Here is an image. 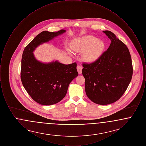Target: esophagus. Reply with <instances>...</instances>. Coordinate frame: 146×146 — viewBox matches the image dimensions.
Instances as JSON below:
<instances>
[{
	"label": "esophagus",
	"mask_w": 146,
	"mask_h": 146,
	"mask_svg": "<svg viewBox=\"0 0 146 146\" xmlns=\"http://www.w3.org/2000/svg\"><path fill=\"white\" fill-rule=\"evenodd\" d=\"M76 68H77V70H78V72L79 74H82V69H83L82 66H80V65H78V66H77Z\"/></svg>",
	"instance_id": "obj_1"
}]
</instances>
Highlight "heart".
Returning <instances> with one entry per match:
<instances>
[{"label":"heart","instance_id":"b5f03b06","mask_svg":"<svg viewBox=\"0 0 146 146\" xmlns=\"http://www.w3.org/2000/svg\"><path fill=\"white\" fill-rule=\"evenodd\" d=\"M104 42L98 40L92 35L83 36L74 42L72 45L73 50L76 52H84V60L88 62L96 61L104 49Z\"/></svg>","mask_w":146,"mask_h":146}]
</instances>
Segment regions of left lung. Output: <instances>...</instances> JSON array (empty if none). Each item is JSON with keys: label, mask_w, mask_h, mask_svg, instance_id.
Segmentation results:
<instances>
[{"label": "left lung", "mask_w": 146, "mask_h": 146, "mask_svg": "<svg viewBox=\"0 0 146 146\" xmlns=\"http://www.w3.org/2000/svg\"><path fill=\"white\" fill-rule=\"evenodd\" d=\"M111 39L108 49L92 62L83 63L87 96L95 103H114L123 96L132 79V60L123 42L110 31H103Z\"/></svg>", "instance_id": "1"}]
</instances>
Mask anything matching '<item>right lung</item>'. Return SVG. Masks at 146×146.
<instances>
[{
    "mask_svg": "<svg viewBox=\"0 0 146 146\" xmlns=\"http://www.w3.org/2000/svg\"><path fill=\"white\" fill-rule=\"evenodd\" d=\"M45 31L37 35L25 47L21 60V82L35 102L42 105L59 102L66 96L70 83L78 76L76 63L64 64L57 61L45 64L35 58L33 51L40 44L65 32Z\"/></svg>",
    "mask_w": 146,
    "mask_h": 146,
    "instance_id": "obj_1",
    "label": "right lung"
}]
</instances>
